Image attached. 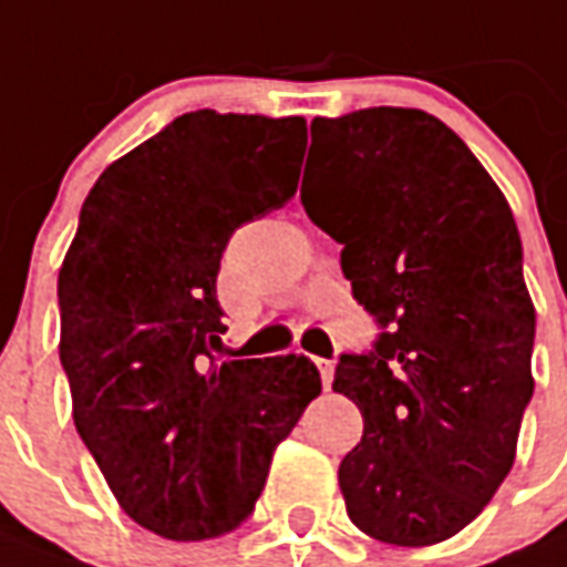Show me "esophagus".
I'll list each match as a JSON object with an SVG mask.
<instances>
[{
	"label": "esophagus",
	"mask_w": 567,
	"mask_h": 567,
	"mask_svg": "<svg viewBox=\"0 0 567 567\" xmlns=\"http://www.w3.org/2000/svg\"><path fill=\"white\" fill-rule=\"evenodd\" d=\"M318 371H321L323 389L332 386V374H336V362L332 360H318Z\"/></svg>",
	"instance_id": "esophagus-1"
}]
</instances>
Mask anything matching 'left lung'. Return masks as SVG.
I'll list each match as a JSON object with an SVG mask.
<instances>
[{"instance_id":"left-lung-1","label":"left lung","mask_w":567,"mask_h":567,"mask_svg":"<svg viewBox=\"0 0 567 567\" xmlns=\"http://www.w3.org/2000/svg\"><path fill=\"white\" fill-rule=\"evenodd\" d=\"M306 174V214L344 246L353 300L383 327L332 380L365 419L339 466L348 517L399 547L446 542L503 485L535 389L512 207L422 110L315 118Z\"/></svg>"}]
</instances>
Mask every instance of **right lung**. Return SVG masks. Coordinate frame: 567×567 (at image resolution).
<instances>
[{"label": "right lung", "mask_w": 567, "mask_h": 567, "mask_svg": "<svg viewBox=\"0 0 567 567\" xmlns=\"http://www.w3.org/2000/svg\"><path fill=\"white\" fill-rule=\"evenodd\" d=\"M306 118L181 115L106 166L59 270L73 425L124 512L219 538L261 496L321 374L300 353L216 360L228 237L297 193Z\"/></svg>", "instance_id": "1"}]
</instances>
